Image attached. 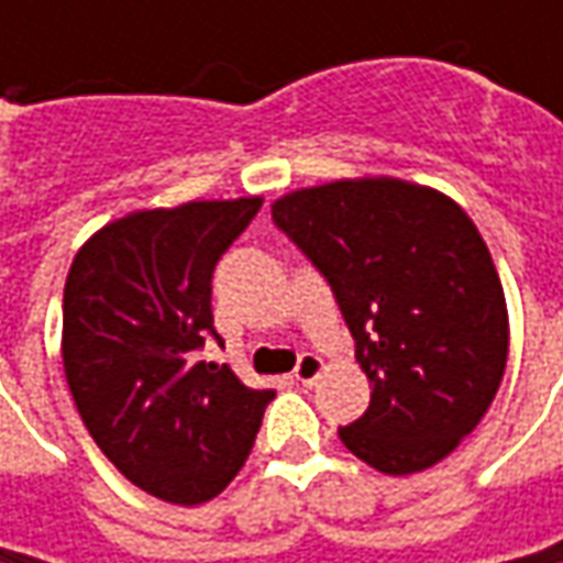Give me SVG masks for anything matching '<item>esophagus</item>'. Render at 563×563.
<instances>
[{"instance_id":"1","label":"esophagus","mask_w":563,"mask_h":563,"mask_svg":"<svg viewBox=\"0 0 563 563\" xmlns=\"http://www.w3.org/2000/svg\"><path fill=\"white\" fill-rule=\"evenodd\" d=\"M322 369H325L322 357H316V354H300L297 366H294V378H297L300 385H313Z\"/></svg>"}]
</instances>
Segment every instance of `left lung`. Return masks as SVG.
Here are the masks:
<instances>
[{"instance_id":"8db88e82","label":"left lung","mask_w":563,"mask_h":563,"mask_svg":"<svg viewBox=\"0 0 563 563\" xmlns=\"http://www.w3.org/2000/svg\"><path fill=\"white\" fill-rule=\"evenodd\" d=\"M272 222L329 282L373 385L338 435L388 476L448 457L486 417L508 363V307L461 206L398 178L294 190Z\"/></svg>"}]
</instances>
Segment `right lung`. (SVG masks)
<instances>
[{"mask_svg": "<svg viewBox=\"0 0 563 563\" xmlns=\"http://www.w3.org/2000/svg\"><path fill=\"white\" fill-rule=\"evenodd\" d=\"M263 200H200L131 212L71 263L62 360L99 451L143 492L203 505L238 476L272 388L197 354L212 325V272Z\"/></svg>", "mask_w": 563, "mask_h": 563, "instance_id": "1", "label": "right lung"}]
</instances>
